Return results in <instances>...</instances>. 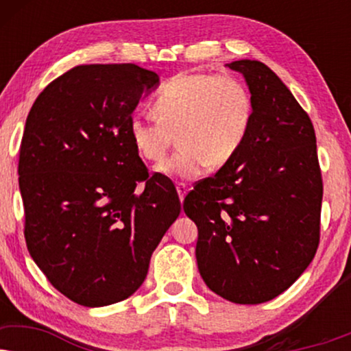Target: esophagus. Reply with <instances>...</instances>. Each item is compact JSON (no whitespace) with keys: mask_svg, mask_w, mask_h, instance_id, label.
I'll list each match as a JSON object with an SVG mask.
<instances>
[{"mask_svg":"<svg viewBox=\"0 0 351 351\" xmlns=\"http://www.w3.org/2000/svg\"><path fill=\"white\" fill-rule=\"evenodd\" d=\"M176 190H177V195H179L180 201H184L186 193H189V186H186L185 184H177L176 185Z\"/></svg>","mask_w":351,"mask_h":351,"instance_id":"esophagus-1","label":"esophagus"}]
</instances>
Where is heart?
I'll return each instance as SVG.
<instances>
[{"mask_svg": "<svg viewBox=\"0 0 351 351\" xmlns=\"http://www.w3.org/2000/svg\"><path fill=\"white\" fill-rule=\"evenodd\" d=\"M156 119L134 114L129 137L147 161H161L174 136L180 150L156 167L160 174L198 179L209 165L232 161L246 141L254 104L247 86L232 75L180 73L171 78L153 100Z\"/></svg>", "mask_w": 351, "mask_h": 351, "instance_id": "obj_1", "label": "heart"}]
</instances>
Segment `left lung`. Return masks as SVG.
<instances>
[{
    "instance_id": "1",
    "label": "left lung",
    "mask_w": 351,
    "mask_h": 351,
    "mask_svg": "<svg viewBox=\"0 0 351 351\" xmlns=\"http://www.w3.org/2000/svg\"><path fill=\"white\" fill-rule=\"evenodd\" d=\"M246 81L254 117L239 152L185 196L206 286L234 304L275 299L313 261L323 182L315 129L287 86L258 60L227 64Z\"/></svg>"
}]
</instances>
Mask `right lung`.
<instances>
[{
  "mask_svg": "<svg viewBox=\"0 0 351 351\" xmlns=\"http://www.w3.org/2000/svg\"><path fill=\"white\" fill-rule=\"evenodd\" d=\"M158 86L155 71L134 64L80 65L52 81L27 117L19 158L27 247L80 305L132 295L180 214L174 184L148 176L128 132Z\"/></svg>",
  "mask_w": 351,
  "mask_h": 351,
  "instance_id": "obj_1",
  "label": "right lung"
}]
</instances>
